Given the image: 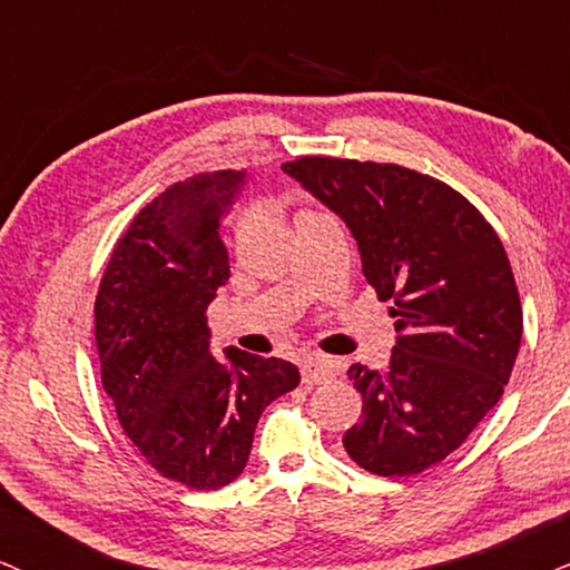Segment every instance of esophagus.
<instances>
[{
	"instance_id": "obj_1",
	"label": "esophagus",
	"mask_w": 570,
	"mask_h": 570,
	"mask_svg": "<svg viewBox=\"0 0 570 570\" xmlns=\"http://www.w3.org/2000/svg\"><path fill=\"white\" fill-rule=\"evenodd\" d=\"M336 376V367H333L331 360H323V357H309L304 360V365H301V381H304L306 386H314V384H323V381Z\"/></svg>"
}]
</instances>
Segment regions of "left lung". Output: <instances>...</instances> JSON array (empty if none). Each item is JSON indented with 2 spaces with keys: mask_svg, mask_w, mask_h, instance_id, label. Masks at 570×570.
I'll list each match as a JSON object with an SVG mask.
<instances>
[{
  "mask_svg": "<svg viewBox=\"0 0 570 570\" xmlns=\"http://www.w3.org/2000/svg\"><path fill=\"white\" fill-rule=\"evenodd\" d=\"M283 170L350 226L365 279L394 301L381 371L352 365L363 421L352 461L407 478L443 461L499 403L523 338L510 258L470 199L400 165L301 157Z\"/></svg>",
  "mask_w": 570,
  "mask_h": 570,
  "instance_id": "left-lung-1",
  "label": "left lung"
}]
</instances>
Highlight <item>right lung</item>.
Returning a JSON list of instances; mask_svg holds the SVG:
<instances>
[{
	"label": "right lung",
	"mask_w": 570,
	"mask_h": 570,
	"mask_svg": "<svg viewBox=\"0 0 570 570\" xmlns=\"http://www.w3.org/2000/svg\"><path fill=\"white\" fill-rule=\"evenodd\" d=\"M247 170L178 180L132 218L96 298L100 381L117 419L163 478L216 491L243 474L264 407L298 367L229 346L213 357L207 306L229 279L220 218Z\"/></svg>",
	"instance_id": "obj_1"
}]
</instances>
